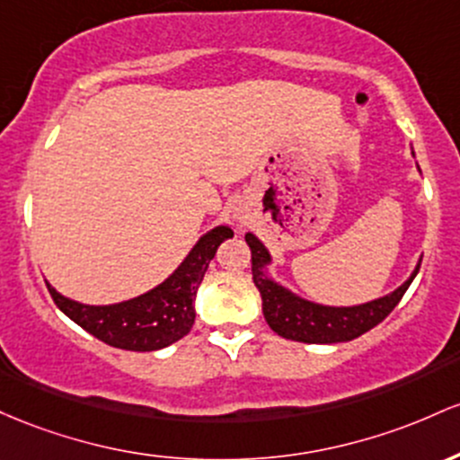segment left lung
Segmentation results:
<instances>
[{
  "label": "left lung",
  "mask_w": 460,
  "mask_h": 460,
  "mask_svg": "<svg viewBox=\"0 0 460 460\" xmlns=\"http://www.w3.org/2000/svg\"><path fill=\"white\" fill-rule=\"evenodd\" d=\"M245 241L252 250V278L262 297L265 322L276 334L299 343H343L360 337L378 326L386 314L394 311L420 271V262H417L409 280L389 296L356 304V306H326V304L296 296L271 276H267V265H271L270 250L252 232H247Z\"/></svg>",
  "instance_id": "obj_1"
}]
</instances>
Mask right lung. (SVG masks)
<instances>
[{"label":"right lung","instance_id":"1","mask_svg":"<svg viewBox=\"0 0 460 460\" xmlns=\"http://www.w3.org/2000/svg\"><path fill=\"white\" fill-rule=\"evenodd\" d=\"M230 236H234V232L228 226H217L206 232L167 280L126 302L91 306L60 296L49 282L48 288L56 306L100 341L130 352H154L190 332L195 322L193 299L217 247Z\"/></svg>","mask_w":460,"mask_h":460}]
</instances>
